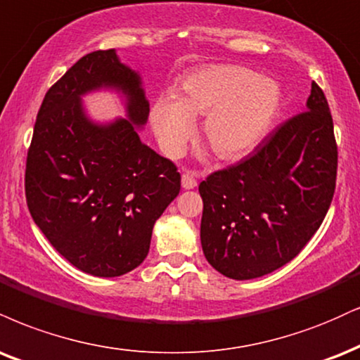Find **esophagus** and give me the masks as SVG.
I'll use <instances>...</instances> for the list:
<instances>
[{"mask_svg": "<svg viewBox=\"0 0 360 360\" xmlns=\"http://www.w3.org/2000/svg\"><path fill=\"white\" fill-rule=\"evenodd\" d=\"M181 184H183L184 189H194L198 186L196 176L191 174V172H183V176H181Z\"/></svg>", "mask_w": 360, "mask_h": 360, "instance_id": "esophagus-1", "label": "esophagus"}]
</instances>
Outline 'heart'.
<instances>
[{
	"label": "heart",
	"mask_w": 360,
	"mask_h": 360,
	"mask_svg": "<svg viewBox=\"0 0 360 360\" xmlns=\"http://www.w3.org/2000/svg\"><path fill=\"white\" fill-rule=\"evenodd\" d=\"M280 107V89L248 68L218 63L189 72L174 97L162 95L150 110V124L166 155L181 154L194 119L205 115L202 141L219 159L243 158L259 144Z\"/></svg>",
	"instance_id": "1"
}]
</instances>
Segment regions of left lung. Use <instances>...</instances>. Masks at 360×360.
Masks as SVG:
<instances>
[{"mask_svg":"<svg viewBox=\"0 0 360 360\" xmlns=\"http://www.w3.org/2000/svg\"><path fill=\"white\" fill-rule=\"evenodd\" d=\"M335 177L332 115L311 82L305 112L281 124L243 161L199 184L201 246L210 265L233 280L283 266L322 224Z\"/></svg>","mask_w":360,"mask_h":360,"instance_id":"1","label":"left lung"}]
</instances>
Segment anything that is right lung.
Segmentation results:
<instances>
[{"instance_id":"right-lung-1","label":"right lung","mask_w":360,"mask_h":360,"mask_svg":"<svg viewBox=\"0 0 360 360\" xmlns=\"http://www.w3.org/2000/svg\"><path fill=\"white\" fill-rule=\"evenodd\" d=\"M124 97L125 120L94 123L81 97L95 89ZM149 102L136 70L117 51L97 50L50 86L28 149L25 193L33 221L79 270L120 276L144 262L154 223L179 194L169 159L139 137Z\"/></svg>"}]
</instances>
